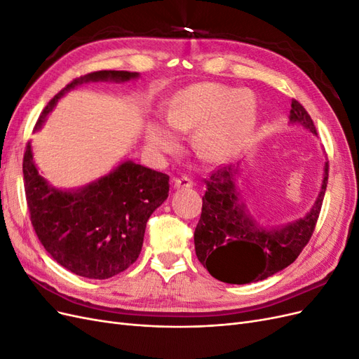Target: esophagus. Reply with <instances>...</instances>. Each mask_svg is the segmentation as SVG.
<instances>
[{
  "label": "esophagus",
  "mask_w": 359,
  "mask_h": 359,
  "mask_svg": "<svg viewBox=\"0 0 359 359\" xmlns=\"http://www.w3.org/2000/svg\"><path fill=\"white\" fill-rule=\"evenodd\" d=\"M172 182H173V189H190V187H193V181L187 177L175 178Z\"/></svg>",
  "instance_id": "34e87169"
}]
</instances>
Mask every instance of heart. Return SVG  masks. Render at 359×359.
Instances as JSON below:
<instances>
[{"label": "heart", "mask_w": 359, "mask_h": 359, "mask_svg": "<svg viewBox=\"0 0 359 359\" xmlns=\"http://www.w3.org/2000/svg\"><path fill=\"white\" fill-rule=\"evenodd\" d=\"M166 121L156 119L147 128V145L157 157L181 148L180 132H191L193 145L208 161L235 158L252 137L257 123V100L250 90L220 83H194L172 97Z\"/></svg>", "instance_id": "heart-1"}]
</instances>
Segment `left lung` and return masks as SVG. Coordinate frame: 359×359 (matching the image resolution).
<instances>
[{
  "instance_id": "1",
  "label": "left lung",
  "mask_w": 359,
  "mask_h": 359,
  "mask_svg": "<svg viewBox=\"0 0 359 359\" xmlns=\"http://www.w3.org/2000/svg\"><path fill=\"white\" fill-rule=\"evenodd\" d=\"M289 123L316 135L307 111L292 100ZM243 168H222L206 180L201 220L194 229V250L208 273L229 285L265 280L289 266L307 245L316 226L328 182V161L316 201L299 219L264 226L245 208L240 180Z\"/></svg>"
}]
</instances>
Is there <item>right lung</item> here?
I'll return each instance as SVG.
<instances>
[{
  "label": "right lung",
  "mask_w": 359,
  "mask_h": 359,
  "mask_svg": "<svg viewBox=\"0 0 359 359\" xmlns=\"http://www.w3.org/2000/svg\"><path fill=\"white\" fill-rule=\"evenodd\" d=\"M136 72L102 70L70 82L43 109L34 132L69 91L88 82H128ZM24 184L31 223L53 260L73 274L104 280L139 257L149 215L169 196V177L123 160L106 175L76 189H58L41 175L31 142L24 156Z\"/></svg>",
  "instance_id": "obj_1"
}]
</instances>
